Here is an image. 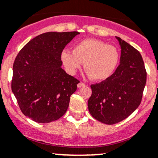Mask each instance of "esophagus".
I'll list each match as a JSON object with an SVG mask.
<instances>
[{
    "instance_id": "obj_1",
    "label": "esophagus",
    "mask_w": 158,
    "mask_h": 158,
    "mask_svg": "<svg viewBox=\"0 0 158 158\" xmlns=\"http://www.w3.org/2000/svg\"><path fill=\"white\" fill-rule=\"evenodd\" d=\"M83 86H85V84L83 83V82H79V83H78V85H77V87L78 88H82V87H83Z\"/></svg>"
}]
</instances>
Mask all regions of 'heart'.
<instances>
[{
	"instance_id": "obj_1",
	"label": "heart",
	"mask_w": 158,
	"mask_h": 158,
	"mask_svg": "<svg viewBox=\"0 0 158 158\" xmlns=\"http://www.w3.org/2000/svg\"><path fill=\"white\" fill-rule=\"evenodd\" d=\"M66 71L74 75L82 63L92 80L103 82L109 79L118 67L119 53L111 45L97 39L88 38L74 46L73 52L64 49L60 55Z\"/></svg>"
}]
</instances>
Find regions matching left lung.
I'll list each match as a JSON object with an SVG mask.
<instances>
[{"mask_svg":"<svg viewBox=\"0 0 158 158\" xmlns=\"http://www.w3.org/2000/svg\"><path fill=\"white\" fill-rule=\"evenodd\" d=\"M115 37L121 47L120 64L109 79L91 85L92 95L88 101L91 115L106 125L124 120L138 109L147 79L141 53Z\"/></svg>","mask_w":158,"mask_h":158,"instance_id":"left-lung-1","label":"left lung"}]
</instances>
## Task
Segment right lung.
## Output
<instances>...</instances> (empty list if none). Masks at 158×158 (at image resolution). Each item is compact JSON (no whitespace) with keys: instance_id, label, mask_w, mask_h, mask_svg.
<instances>
[{"instance_id":"right-lung-1","label":"right lung","mask_w":158,"mask_h":158,"mask_svg":"<svg viewBox=\"0 0 158 158\" xmlns=\"http://www.w3.org/2000/svg\"><path fill=\"white\" fill-rule=\"evenodd\" d=\"M79 32H47L29 41L13 66L11 89L25 116L49 123L67 111L79 80L62 69L60 55Z\"/></svg>"}]
</instances>
